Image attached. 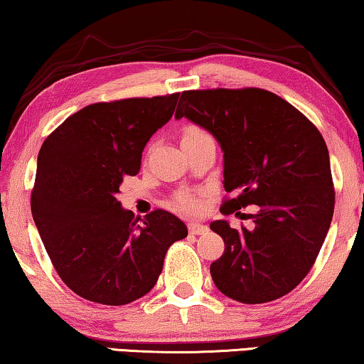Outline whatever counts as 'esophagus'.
<instances>
[{"label":"esophagus","mask_w":364,"mask_h":364,"mask_svg":"<svg viewBox=\"0 0 364 364\" xmlns=\"http://www.w3.org/2000/svg\"><path fill=\"white\" fill-rule=\"evenodd\" d=\"M207 230L208 227L203 225V223H197V222L188 223V232H191L192 235H202V233H205Z\"/></svg>","instance_id":"obj_1"}]
</instances>
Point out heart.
I'll return each instance as SVG.
<instances>
[{"mask_svg": "<svg viewBox=\"0 0 364 364\" xmlns=\"http://www.w3.org/2000/svg\"><path fill=\"white\" fill-rule=\"evenodd\" d=\"M203 137L210 136H208L207 131H203V129L198 126H187L182 132V141H197V139ZM176 203L182 212L187 213H197L202 210V202L198 200L196 196H192V193H182V196H178Z\"/></svg>", "mask_w": 364, "mask_h": 364, "instance_id": "b5f03b06", "label": "heart"}]
</instances>
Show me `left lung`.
<instances>
[{
  "mask_svg": "<svg viewBox=\"0 0 364 364\" xmlns=\"http://www.w3.org/2000/svg\"><path fill=\"white\" fill-rule=\"evenodd\" d=\"M176 117L220 144L223 187L237 193L223 200V215L255 208L252 228L210 223L225 242L210 265L215 287L247 305L285 296L311 270L335 210L325 139L296 107L260 87L183 91Z\"/></svg>",
  "mask_w": 364,
  "mask_h": 364,
  "instance_id": "1",
  "label": "left lung"
}]
</instances>
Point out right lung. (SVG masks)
<instances>
[{"instance_id":"1","label":"right lung","mask_w":364,"mask_h":364,"mask_svg":"<svg viewBox=\"0 0 364 364\" xmlns=\"http://www.w3.org/2000/svg\"><path fill=\"white\" fill-rule=\"evenodd\" d=\"M177 99L173 92L89 104L43 142L33 218L54 270L81 298L119 306L144 296L157 283L168 247L187 237L171 212L134 217L116 198Z\"/></svg>"}]
</instances>
